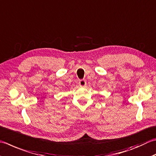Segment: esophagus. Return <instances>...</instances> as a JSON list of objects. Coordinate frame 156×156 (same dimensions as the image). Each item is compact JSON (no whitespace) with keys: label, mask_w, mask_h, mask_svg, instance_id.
Wrapping results in <instances>:
<instances>
[{"label":"esophagus","mask_w":156,"mask_h":156,"mask_svg":"<svg viewBox=\"0 0 156 156\" xmlns=\"http://www.w3.org/2000/svg\"><path fill=\"white\" fill-rule=\"evenodd\" d=\"M78 85L81 87H84L87 85V81L84 80V79H82V80H79Z\"/></svg>","instance_id":"esophagus-1"}]
</instances>
